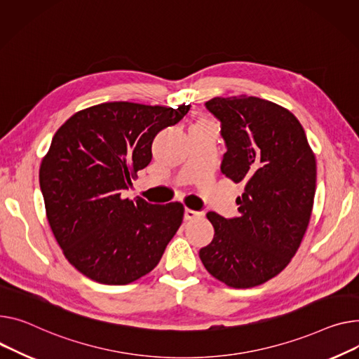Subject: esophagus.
<instances>
[{"label": "esophagus", "instance_id": "34e87169", "mask_svg": "<svg viewBox=\"0 0 359 359\" xmlns=\"http://www.w3.org/2000/svg\"><path fill=\"white\" fill-rule=\"evenodd\" d=\"M203 215H205V213H203V212H199V210H194V209H189V208L184 209V219H186V221H192V219L202 218Z\"/></svg>", "mask_w": 359, "mask_h": 359}]
</instances>
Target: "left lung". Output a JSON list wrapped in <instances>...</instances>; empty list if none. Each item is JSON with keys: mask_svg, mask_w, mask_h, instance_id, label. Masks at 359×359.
I'll list each match as a JSON object with an SVG mask.
<instances>
[{"mask_svg": "<svg viewBox=\"0 0 359 359\" xmlns=\"http://www.w3.org/2000/svg\"><path fill=\"white\" fill-rule=\"evenodd\" d=\"M206 109L221 121V172L244 183L240 217H206L213 240L201 248L205 269L233 289L255 287L281 273L306 233L316 192V158L299 119L255 97L213 98Z\"/></svg>", "mask_w": 359, "mask_h": 359, "instance_id": "obj_1", "label": "left lung"}]
</instances>
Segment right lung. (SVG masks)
<instances>
[{"instance_id":"add662e5","label":"right lung","mask_w":359,"mask_h":359,"mask_svg":"<svg viewBox=\"0 0 359 359\" xmlns=\"http://www.w3.org/2000/svg\"><path fill=\"white\" fill-rule=\"evenodd\" d=\"M189 109L105 102L72 115L56 131L40 165V189L56 241L83 276L119 285L158 264L184 208L124 199V190L151 161L154 137Z\"/></svg>"}]
</instances>
